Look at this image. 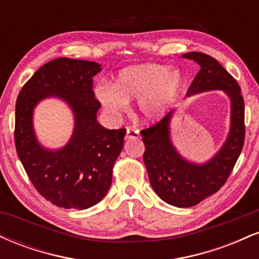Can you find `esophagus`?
<instances>
[{
  "label": "esophagus",
  "instance_id": "34e87169",
  "mask_svg": "<svg viewBox=\"0 0 259 259\" xmlns=\"http://www.w3.org/2000/svg\"><path fill=\"white\" fill-rule=\"evenodd\" d=\"M140 134L136 129H133V127H127L126 129V134H125V139L130 140V139H139Z\"/></svg>",
  "mask_w": 259,
  "mask_h": 259
}]
</instances>
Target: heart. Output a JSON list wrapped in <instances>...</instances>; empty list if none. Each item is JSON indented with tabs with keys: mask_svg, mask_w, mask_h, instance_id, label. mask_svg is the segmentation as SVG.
I'll use <instances>...</instances> for the list:
<instances>
[{
	"mask_svg": "<svg viewBox=\"0 0 259 259\" xmlns=\"http://www.w3.org/2000/svg\"><path fill=\"white\" fill-rule=\"evenodd\" d=\"M183 78L179 70L163 64L145 63L124 68L114 85L100 82L95 96L106 112L121 114L129 101L138 99L136 109L142 120L153 121L169 111L179 95Z\"/></svg>",
	"mask_w": 259,
	"mask_h": 259,
	"instance_id": "heart-1",
	"label": "heart"
}]
</instances>
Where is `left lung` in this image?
Returning a JSON list of instances; mask_svg holds the SVG:
<instances>
[{
    "label": "left lung",
    "instance_id": "obj_1",
    "mask_svg": "<svg viewBox=\"0 0 259 259\" xmlns=\"http://www.w3.org/2000/svg\"><path fill=\"white\" fill-rule=\"evenodd\" d=\"M200 72L192 80L187 96L209 90H223L231 101V125L227 141L212 159L203 164L180 156L170 140L169 124L173 112L154 125L141 130L145 144L144 162L156 194L175 207H192L215 194L227 183L245 142V103L237 81L215 58L201 52H189Z\"/></svg>",
    "mask_w": 259,
    "mask_h": 259
}]
</instances>
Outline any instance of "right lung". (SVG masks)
Here are the masks:
<instances>
[{"instance_id":"obj_1","label":"right lung","mask_w":259,"mask_h":259,"mask_svg":"<svg viewBox=\"0 0 259 259\" xmlns=\"http://www.w3.org/2000/svg\"><path fill=\"white\" fill-rule=\"evenodd\" d=\"M101 65L90 61L57 58L38 68L17 97L14 142L29 179L42 197L58 207L86 209L105 197L126 130L105 129L97 121L101 103L92 90ZM64 99L76 126L61 150H46L32 127L34 106L46 97Z\"/></svg>"}]
</instances>
